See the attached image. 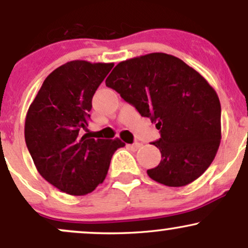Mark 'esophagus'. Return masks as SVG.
I'll return each instance as SVG.
<instances>
[{"instance_id":"34e87169","label":"esophagus","mask_w":248,"mask_h":248,"mask_svg":"<svg viewBox=\"0 0 248 248\" xmlns=\"http://www.w3.org/2000/svg\"><path fill=\"white\" fill-rule=\"evenodd\" d=\"M127 147L129 148L130 150H133V152H136V150H138L139 148L141 147V143H139V142H135V143H132V144H127Z\"/></svg>"}]
</instances>
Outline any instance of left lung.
I'll use <instances>...</instances> for the list:
<instances>
[{"instance_id":"obj_1","label":"left lung","mask_w":248,"mask_h":248,"mask_svg":"<svg viewBox=\"0 0 248 248\" xmlns=\"http://www.w3.org/2000/svg\"><path fill=\"white\" fill-rule=\"evenodd\" d=\"M106 86L160 129L152 144L162 160L148 176L167 186H184L210 167L221 139V108L216 91L177 57L149 53L119 62Z\"/></svg>"}]
</instances>
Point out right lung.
Wrapping results in <instances>:
<instances>
[{"label":"right lung","instance_id":"right-lung-1","mask_svg":"<svg viewBox=\"0 0 248 248\" xmlns=\"http://www.w3.org/2000/svg\"><path fill=\"white\" fill-rule=\"evenodd\" d=\"M113 62L72 61L51 72L25 118V143L50 184L72 196L92 192L104 182L113 154L124 143L82 135L92 98Z\"/></svg>","mask_w":248,"mask_h":248}]
</instances>
